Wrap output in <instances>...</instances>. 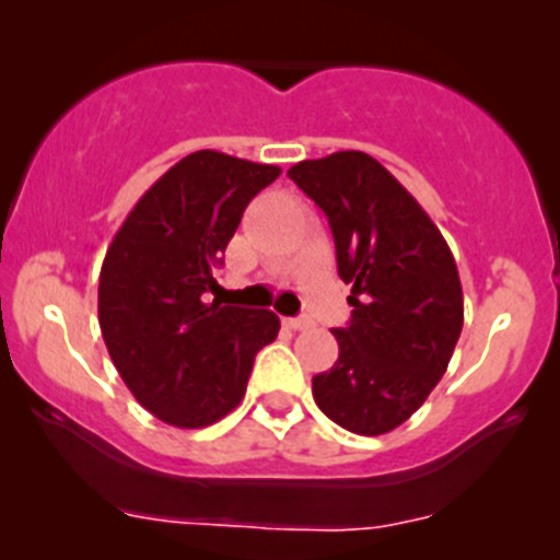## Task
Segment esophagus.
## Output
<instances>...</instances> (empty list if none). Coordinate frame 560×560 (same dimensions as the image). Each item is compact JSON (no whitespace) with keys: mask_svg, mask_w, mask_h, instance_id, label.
<instances>
[{"mask_svg":"<svg viewBox=\"0 0 560 560\" xmlns=\"http://www.w3.org/2000/svg\"><path fill=\"white\" fill-rule=\"evenodd\" d=\"M284 325L290 327V330H306V327H312V319H308V316H287Z\"/></svg>","mask_w":560,"mask_h":560,"instance_id":"obj_1","label":"esophagus"}]
</instances>
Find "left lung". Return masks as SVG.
Returning <instances> with one entry per match:
<instances>
[{"instance_id": "1", "label": "left lung", "mask_w": 560, "mask_h": 560, "mask_svg": "<svg viewBox=\"0 0 560 560\" xmlns=\"http://www.w3.org/2000/svg\"><path fill=\"white\" fill-rule=\"evenodd\" d=\"M325 211L352 319L336 327L338 360L316 374V406L336 425L382 436L409 420L447 371L463 330L460 276L420 202L363 151L287 171Z\"/></svg>"}]
</instances>
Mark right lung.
<instances>
[{"label": "right lung", "mask_w": 560, "mask_h": 560, "mask_svg": "<svg viewBox=\"0 0 560 560\" xmlns=\"http://www.w3.org/2000/svg\"><path fill=\"white\" fill-rule=\"evenodd\" d=\"M281 167L195 151L129 211L100 270V330L140 406L175 428H206L246 393L254 358L279 336L268 308L208 303L241 217Z\"/></svg>", "instance_id": "add662e5"}]
</instances>
